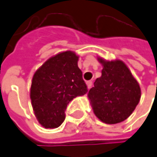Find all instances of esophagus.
<instances>
[{
	"label": "esophagus",
	"mask_w": 157,
	"mask_h": 157,
	"mask_svg": "<svg viewBox=\"0 0 157 157\" xmlns=\"http://www.w3.org/2000/svg\"><path fill=\"white\" fill-rule=\"evenodd\" d=\"M86 84H87V87H88V89H90L92 87V82L91 81H88L87 82H86Z\"/></svg>",
	"instance_id": "34e87169"
}]
</instances>
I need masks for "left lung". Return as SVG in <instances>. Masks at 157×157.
Segmentation results:
<instances>
[{
    "label": "left lung",
    "instance_id": "8db88e82",
    "mask_svg": "<svg viewBox=\"0 0 157 157\" xmlns=\"http://www.w3.org/2000/svg\"><path fill=\"white\" fill-rule=\"evenodd\" d=\"M102 75L96 80L88 98L94 114L105 124L126 119L140 99V88L127 66L120 59L106 60L98 57Z\"/></svg>",
    "mask_w": 157,
    "mask_h": 157
}]
</instances>
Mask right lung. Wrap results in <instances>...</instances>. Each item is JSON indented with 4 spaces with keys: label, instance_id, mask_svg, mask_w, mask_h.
I'll return each instance as SVG.
<instances>
[{
    "label": "right lung",
    "instance_id": "add662e5",
    "mask_svg": "<svg viewBox=\"0 0 157 157\" xmlns=\"http://www.w3.org/2000/svg\"><path fill=\"white\" fill-rule=\"evenodd\" d=\"M79 56L65 51L49 58L35 72L30 97L38 123L44 128H56L65 119L68 103L87 93Z\"/></svg>",
    "mask_w": 157,
    "mask_h": 157
}]
</instances>
